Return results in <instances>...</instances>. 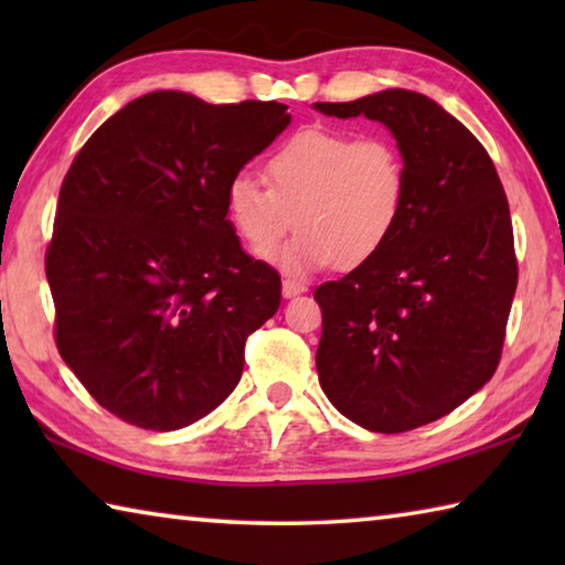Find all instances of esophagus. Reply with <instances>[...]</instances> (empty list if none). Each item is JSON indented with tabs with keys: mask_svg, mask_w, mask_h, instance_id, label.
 <instances>
[{
	"mask_svg": "<svg viewBox=\"0 0 565 565\" xmlns=\"http://www.w3.org/2000/svg\"><path fill=\"white\" fill-rule=\"evenodd\" d=\"M303 291H306V284H303V281L286 279V281L281 284V294H284V299H294V296H299V294H303Z\"/></svg>",
	"mask_w": 565,
	"mask_h": 565,
	"instance_id": "obj_1",
	"label": "esophagus"
}]
</instances>
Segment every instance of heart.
I'll return each instance as SVG.
<instances>
[{"label":"heart","mask_w":565,"mask_h":565,"mask_svg":"<svg viewBox=\"0 0 565 565\" xmlns=\"http://www.w3.org/2000/svg\"><path fill=\"white\" fill-rule=\"evenodd\" d=\"M264 179L228 181L226 216L256 256H269L296 216L299 234L279 254L291 274L374 259L408 204L404 154L381 134L301 129L271 151Z\"/></svg>","instance_id":"1"}]
</instances>
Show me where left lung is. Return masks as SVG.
<instances>
[{"label": "left lung", "mask_w": 565, "mask_h": 565, "mask_svg": "<svg viewBox=\"0 0 565 565\" xmlns=\"http://www.w3.org/2000/svg\"><path fill=\"white\" fill-rule=\"evenodd\" d=\"M394 134L408 204L374 259L313 291L323 313V394L369 431L401 434L451 414L493 376L519 266L509 199L489 151L418 92L317 102Z\"/></svg>", "instance_id": "obj_1"}]
</instances>
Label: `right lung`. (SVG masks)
<instances>
[{
	"label": "right lung",
	"mask_w": 565,
	"mask_h": 565,
	"mask_svg": "<svg viewBox=\"0 0 565 565\" xmlns=\"http://www.w3.org/2000/svg\"><path fill=\"white\" fill-rule=\"evenodd\" d=\"M286 109L151 92L66 171L46 248L56 349L131 426L177 431L214 411L279 309V274L244 254L226 186L289 127Z\"/></svg>",
	"instance_id": "add662e5"
}]
</instances>
